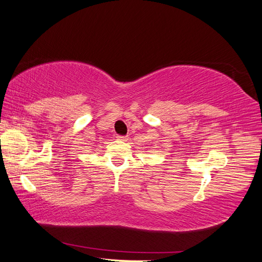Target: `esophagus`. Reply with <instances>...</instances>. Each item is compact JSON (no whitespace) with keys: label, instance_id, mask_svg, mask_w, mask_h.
Masks as SVG:
<instances>
[{"label":"esophagus","instance_id":"esophagus-1","mask_svg":"<svg viewBox=\"0 0 262 262\" xmlns=\"http://www.w3.org/2000/svg\"><path fill=\"white\" fill-rule=\"evenodd\" d=\"M116 138H118L119 140H122V141H126L127 140V137L126 136H118Z\"/></svg>","mask_w":262,"mask_h":262}]
</instances>
